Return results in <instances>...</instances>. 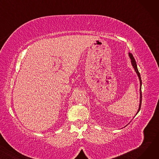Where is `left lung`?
<instances>
[{
  "label": "left lung",
  "instance_id": "left-lung-1",
  "mask_svg": "<svg viewBox=\"0 0 159 159\" xmlns=\"http://www.w3.org/2000/svg\"><path fill=\"white\" fill-rule=\"evenodd\" d=\"M129 56L131 58V64H132V66L133 67V68L135 69V71H136L138 77H139V80H140V104H139V110H138V111L137 113V114L139 113V111H140V107H141V103H142V91H141V86H142V80H141V78H140V73L139 72V70H138V68H137V63H136V61L135 60L134 57H133V55L130 53H129Z\"/></svg>",
  "mask_w": 159,
  "mask_h": 159
}]
</instances>
